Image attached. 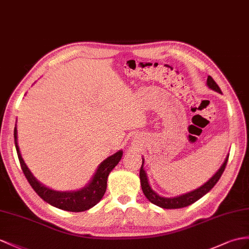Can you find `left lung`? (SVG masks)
<instances>
[{"label": "left lung", "instance_id": "left-lung-1", "mask_svg": "<svg viewBox=\"0 0 249 249\" xmlns=\"http://www.w3.org/2000/svg\"><path fill=\"white\" fill-rule=\"evenodd\" d=\"M206 84H207V87L210 89L214 90V92H217L219 94H222L221 89L219 88V86H217L215 81L210 76H208ZM228 156H229V154L227 155L225 160H224V162L222 163V166L220 167L219 170L214 173V175H212V178L206 181L204 185L196 188V190H192L190 192L185 193V195H180V196H174V197L161 196L160 195H157V193L152 189V187L150 186L147 173H145L144 169H143L144 160L142 159V165L141 168V172H139V178H141V185H142V189L143 195L151 203L156 205V206H159V207H161V208L178 209V208L187 207V206L193 204L195 202H196L197 199L203 197L205 195H207L212 188L214 187V185L217 183V181H219L224 170H225L226 163L228 160Z\"/></svg>", "mask_w": 249, "mask_h": 249}]
</instances>
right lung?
Instances as JSON below:
<instances>
[{
    "label": "right lung",
    "mask_w": 249,
    "mask_h": 249,
    "mask_svg": "<svg viewBox=\"0 0 249 249\" xmlns=\"http://www.w3.org/2000/svg\"><path fill=\"white\" fill-rule=\"evenodd\" d=\"M14 136L20 165L30 186L33 187V189L37 192V195L42 199H44L46 203L53 206V207L66 211H86L94 207L96 204H98L106 193L108 174L117 166V163L120 161L121 157H123V150H119L116 153L107 157L104 161L99 163L98 168H97L96 172L89 183L84 187L80 188V189L72 191H57L40 183L26 166L21 155L19 144H18L17 124L15 126Z\"/></svg>",
    "instance_id": "obj_1"
}]
</instances>
